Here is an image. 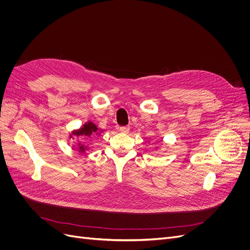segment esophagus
Wrapping results in <instances>:
<instances>
[{
	"label": "esophagus",
	"mask_w": 250,
	"mask_h": 250,
	"mask_svg": "<svg viewBox=\"0 0 250 250\" xmlns=\"http://www.w3.org/2000/svg\"><path fill=\"white\" fill-rule=\"evenodd\" d=\"M120 132L123 134H127L129 132V126L125 125V126H121L120 127Z\"/></svg>",
	"instance_id": "1"
}]
</instances>
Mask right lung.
<instances>
[{
  "mask_svg": "<svg viewBox=\"0 0 250 250\" xmlns=\"http://www.w3.org/2000/svg\"><path fill=\"white\" fill-rule=\"evenodd\" d=\"M99 134L98 132V127L96 126L95 124H93L92 122H87L86 124H84L82 125V127H80L77 130H74L72 133V135L70 136L71 138L73 137H81V138H90L91 136H94ZM87 150V147H85L84 145H81L80 143H79V152L84 153Z\"/></svg>",
  "mask_w": 250,
  "mask_h": 250,
  "instance_id": "obj_1",
  "label": "right lung"
}]
</instances>
